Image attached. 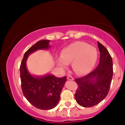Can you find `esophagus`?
<instances>
[{
    "label": "esophagus",
    "instance_id": "34e87169",
    "mask_svg": "<svg viewBox=\"0 0 125 125\" xmlns=\"http://www.w3.org/2000/svg\"><path fill=\"white\" fill-rule=\"evenodd\" d=\"M67 80H74L73 77H72V76H67Z\"/></svg>",
    "mask_w": 125,
    "mask_h": 125
}]
</instances>
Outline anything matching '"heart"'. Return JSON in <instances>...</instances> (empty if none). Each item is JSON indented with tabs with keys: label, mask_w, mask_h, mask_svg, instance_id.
Here are the masks:
<instances>
[{
	"label": "heart",
	"mask_w": 125,
	"mask_h": 125,
	"mask_svg": "<svg viewBox=\"0 0 125 125\" xmlns=\"http://www.w3.org/2000/svg\"><path fill=\"white\" fill-rule=\"evenodd\" d=\"M97 58L98 52L95 47L86 42H76L63 48L57 61L58 65L63 70L73 61L74 72L78 75H84L92 70Z\"/></svg>",
	"instance_id": "b5f03b06"
}]
</instances>
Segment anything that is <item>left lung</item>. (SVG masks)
I'll use <instances>...</instances> for the list:
<instances>
[{
    "label": "left lung",
    "instance_id": "left-lung-1",
    "mask_svg": "<svg viewBox=\"0 0 125 125\" xmlns=\"http://www.w3.org/2000/svg\"><path fill=\"white\" fill-rule=\"evenodd\" d=\"M100 53V62L91 73L75 80L77 88L75 99L79 105L84 107L95 105L108 94L113 75V59L107 48L97 42Z\"/></svg>",
    "mask_w": 125,
    "mask_h": 125
}]
</instances>
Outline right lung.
<instances>
[{
  "label": "right lung",
  "mask_w": 125,
  "mask_h": 125,
  "mask_svg": "<svg viewBox=\"0 0 125 125\" xmlns=\"http://www.w3.org/2000/svg\"><path fill=\"white\" fill-rule=\"evenodd\" d=\"M50 40L39 41L25 53L20 66V77L23 95L29 103L40 110L55 108L60 100L62 90L66 82V77L58 78L51 74L33 75L26 67V61L31 53L37 50L51 48Z\"/></svg>",
  "instance_id": "1"
}]
</instances>
